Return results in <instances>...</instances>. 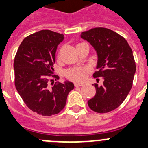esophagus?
I'll list each match as a JSON object with an SVG mask.
<instances>
[{
    "label": "esophagus",
    "instance_id": "1",
    "mask_svg": "<svg viewBox=\"0 0 148 148\" xmlns=\"http://www.w3.org/2000/svg\"><path fill=\"white\" fill-rule=\"evenodd\" d=\"M74 85H75V87H81V86H83V84H81V83H76L75 82V84H74Z\"/></svg>",
    "mask_w": 148,
    "mask_h": 148
}]
</instances>
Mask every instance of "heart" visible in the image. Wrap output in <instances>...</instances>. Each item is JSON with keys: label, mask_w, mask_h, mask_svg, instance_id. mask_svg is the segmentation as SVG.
Returning <instances> with one entry per match:
<instances>
[{"label": "heart", "mask_w": 148, "mask_h": 148, "mask_svg": "<svg viewBox=\"0 0 148 148\" xmlns=\"http://www.w3.org/2000/svg\"><path fill=\"white\" fill-rule=\"evenodd\" d=\"M87 69L84 67H72L65 71V76L75 82H82L84 80Z\"/></svg>", "instance_id": "b5f03b06"}]
</instances>
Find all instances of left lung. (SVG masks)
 I'll return each instance as SVG.
<instances>
[{"mask_svg": "<svg viewBox=\"0 0 148 148\" xmlns=\"http://www.w3.org/2000/svg\"><path fill=\"white\" fill-rule=\"evenodd\" d=\"M81 37L87 40L97 53L98 71L93 77L104 78L103 85L93 84L96 93L87 104L96 113L110 112L122 104L133 86L136 73L133 51L125 38L104 27L82 32Z\"/></svg>", "mask_w": 148, "mask_h": 148, "instance_id": "8db88e82", "label": "left lung"}]
</instances>
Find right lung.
Wrapping results in <instances>:
<instances>
[{"label":"right lung","mask_w":148,"mask_h":148,"mask_svg":"<svg viewBox=\"0 0 148 148\" xmlns=\"http://www.w3.org/2000/svg\"><path fill=\"white\" fill-rule=\"evenodd\" d=\"M64 35L51 30H40L23 39L14 60L15 85L23 102L41 116L60 113L68 93L74 89L72 82L54 83L59 77L53 74L57 47Z\"/></svg>","instance_id":"right-lung-1"}]
</instances>
